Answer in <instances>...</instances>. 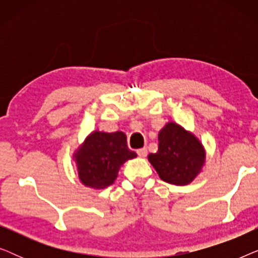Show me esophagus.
Segmentation results:
<instances>
[{"label": "esophagus", "instance_id": "34e87169", "mask_svg": "<svg viewBox=\"0 0 258 258\" xmlns=\"http://www.w3.org/2000/svg\"><path fill=\"white\" fill-rule=\"evenodd\" d=\"M136 153L140 157H146L147 154H148V150H147V148L144 147V148H141V149H137Z\"/></svg>", "mask_w": 258, "mask_h": 258}]
</instances>
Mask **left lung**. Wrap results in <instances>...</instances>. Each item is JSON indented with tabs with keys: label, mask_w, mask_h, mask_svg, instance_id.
<instances>
[{
	"label": "left lung",
	"mask_w": 258,
	"mask_h": 258,
	"mask_svg": "<svg viewBox=\"0 0 258 258\" xmlns=\"http://www.w3.org/2000/svg\"><path fill=\"white\" fill-rule=\"evenodd\" d=\"M149 162L164 182L185 185L199 174L204 162V149L191 134L176 123H168L158 134L157 153Z\"/></svg>",
	"instance_id": "left-lung-1"
}]
</instances>
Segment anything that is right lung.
<instances>
[{
	"label": "right lung",
	"mask_w": 258,
	"mask_h": 258,
	"mask_svg": "<svg viewBox=\"0 0 258 258\" xmlns=\"http://www.w3.org/2000/svg\"><path fill=\"white\" fill-rule=\"evenodd\" d=\"M75 157L83 184L101 189L114 183L121 164L136 157V153L129 149L126 136L122 132H94Z\"/></svg>",
	"instance_id": "add662e5"
}]
</instances>
